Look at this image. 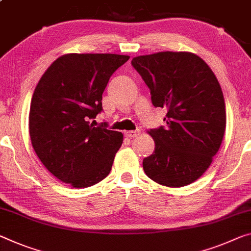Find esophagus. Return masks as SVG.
<instances>
[{"label":"esophagus","instance_id":"1","mask_svg":"<svg viewBox=\"0 0 251 251\" xmlns=\"http://www.w3.org/2000/svg\"><path fill=\"white\" fill-rule=\"evenodd\" d=\"M139 133H140V131H139V130L126 131V137H128V138H134V137H137Z\"/></svg>","mask_w":251,"mask_h":251}]
</instances>
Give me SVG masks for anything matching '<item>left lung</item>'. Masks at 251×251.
I'll list each match as a JSON object with an SVG mask.
<instances>
[{
	"label": "left lung",
	"instance_id": "obj_1",
	"mask_svg": "<svg viewBox=\"0 0 251 251\" xmlns=\"http://www.w3.org/2000/svg\"><path fill=\"white\" fill-rule=\"evenodd\" d=\"M132 66L150 88L152 104L166 107V128L148 133L155 151L142 161L150 179L167 187L192 184L210 167L226 131L221 86L195 53L161 51L134 57Z\"/></svg>",
	"mask_w": 251,
	"mask_h": 251
}]
</instances>
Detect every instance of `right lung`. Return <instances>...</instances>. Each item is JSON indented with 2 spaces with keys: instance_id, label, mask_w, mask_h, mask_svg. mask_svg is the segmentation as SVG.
Listing matches in <instances>:
<instances>
[{
  "instance_id": "obj_1",
  "label": "right lung",
  "mask_w": 251,
  "mask_h": 251,
  "mask_svg": "<svg viewBox=\"0 0 251 251\" xmlns=\"http://www.w3.org/2000/svg\"><path fill=\"white\" fill-rule=\"evenodd\" d=\"M130 58L115 53H66L34 88L29 113L32 147L51 174L74 188L109 175L123 134L90 126L102 111L110 77Z\"/></svg>"
}]
</instances>
